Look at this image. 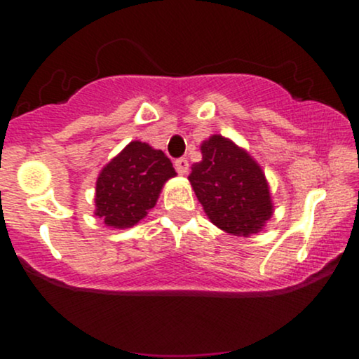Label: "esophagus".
Listing matches in <instances>:
<instances>
[{
  "instance_id": "1",
  "label": "esophagus",
  "mask_w": 359,
  "mask_h": 359,
  "mask_svg": "<svg viewBox=\"0 0 359 359\" xmlns=\"http://www.w3.org/2000/svg\"><path fill=\"white\" fill-rule=\"evenodd\" d=\"M175 170L179 172L180 175H185L189 172V160L187 158H179L175 160Z\"/></svg>"
}]
</instances>
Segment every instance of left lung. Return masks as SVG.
I'll list each match as a JSON object with an SVG mask.
<instances>
[{
	"mask_svg": "<svg viewBox=\"0 0 359 359\" xmlns=\"http://www.w3.org/2000/svg\"><path fill=\"white\" fill-rule=\"evenodd\" d=\"M203 160L189 175L209 221L222 231L250 238L273 216V201L265 172L245 148L212 135L201 143Z\"/></svg>",
	"mask_w": 359,
	"mask_h": 359,
	"instance_id": "8db88e82",
	"label": "left lung"
}]
</instances>
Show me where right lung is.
<instances>
[{"label":"right lung","mask_w":359,"mask_h":359,"mask_svg":"<svg viewBox=\"0 0 359 359\" xmlns=\"http://www.w3.org/2000/svg\"><path fill=\"white\" fill-rule=\"evenodd\" d=\"M175 175L162 150L130 142L97 175L94 216L109 228H131L155 208L162 187Z\"/></svg>","instance_id":"right-lung-1"}]
</instances>
